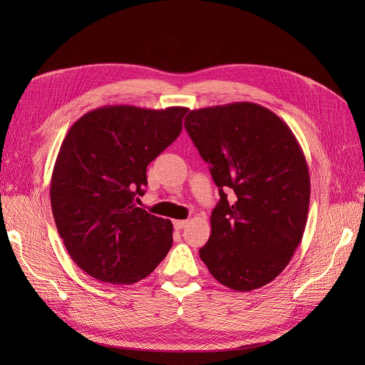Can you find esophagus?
Returning a JSON list of instances; mask_svg holds the SVG:
<instances>
[{"label": "esophagus", "instance_id": "esophagus-1", "mask_svg": "<svg viewBox=\"0 0 365 365\" xmlns=\"http://www.w3.org/2000/svg\"><path fill=\"white\" fill-rule=\"evenodd\" d=\"M173 225H175L176 229H183L187 225V220H175L173 222Z\"/></svg>", "mask_w": 365, "mask_h": 365}]
</instances>
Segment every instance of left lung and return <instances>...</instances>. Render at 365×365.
I'll return each mask as SVG.
<instances>
[{
	"label": "left lung",
	"instance_id": "1",
	"mask_svg": "<svg viewBox=\"0 0 365 365\" xmlns=\"http://www.w3.org/2000/svg\"><path fill=\"white\" fill-rule=\"evenodd\" d=\"M185 128L220 195L200 257L227 289H260L285 269L304 232L311 180L303 150L278 115L250 102L190 110Z\"/></svg>",
	"mask_w": 365,
	"mask_h": 365
}]
</instances>
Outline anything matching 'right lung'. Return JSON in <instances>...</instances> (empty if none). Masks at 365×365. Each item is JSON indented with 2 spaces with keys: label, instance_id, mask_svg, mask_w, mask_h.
<instances>
[{
  "label": "right lung",
  "instance_id": "obj_1",
  "mask_svg": "<svg viewBox=\"0 0 365 365\" xmlns=\"http://www.w3.org/2000/svg\"><path fill=\"white\" fill-rule=\"evenodd\" d=\"M187 108L128 105L87 112L68 131L50 183L53 217L71 256L110 284L146 278L167 256L173 225L136 205L146 167L178 139Z\"/></svg>",
  "mask_w": 365,
  "mask_h": 365
}]
</instances>
